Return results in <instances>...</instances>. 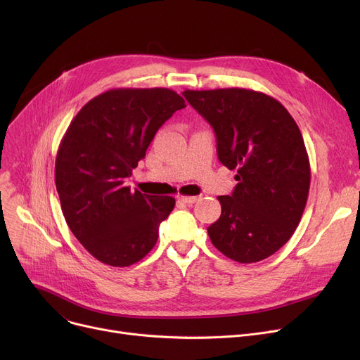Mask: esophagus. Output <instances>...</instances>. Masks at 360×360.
Masks as SVG:
<instances>
[{
    "label": "esophagus",
    "instance_id": "esophagus-1",
    "mask_svg": "<svg viewBox=\"0 0 360 360\" xmlns=\"http://www.w3.org/2000/svg\"><path fill=\"white\" fill-rule=\"evenodd\" d=\"M176 198L179 202H185V204H194L200 200V197H194V195H178Z\"/></svg>",
    "mask_w": 360,
    "mask_h": 360
}]
</instances>
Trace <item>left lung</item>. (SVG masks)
Masks as SVG:
<instances>
[{
	"mask_svg": "<svg viewBox=\"0 0 360 360\" xmlns=\"http://www.w3.org/2000/svg\"><path fill=\"white\" fill-rule=\"evenodd\" d=\"M182 94L213 127L219 160L238 170L233 194L217 197L221 214L207 228L212 243L240 264L269 258L296 231L309 194V158L297 124L262 91L231 87Z\"/></svg>",
	"mask_w": 360,
	"mask_h": 360,
	"instance_id": "1",
	"label": "left lung"
}]
</instances>
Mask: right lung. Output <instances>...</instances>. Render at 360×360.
<instances>
[{"label": "right lung", "instance_id": "obj_1", "mask_svg": "<svg viewBox=\"0 0 360 360\" xmlns=\"http://www.w3.org/2000/svg\"><path fill=\"white\" fill-rule=\"evenodd\" d=\"M185 101L170 89H112L74 117L55 159V185L74 236L94 258L128 267L158 242L174 197L131 191L132 175L158 129Z\"/></svg>", "mask_w": 360, "mask_h": 360}]
</instances>
